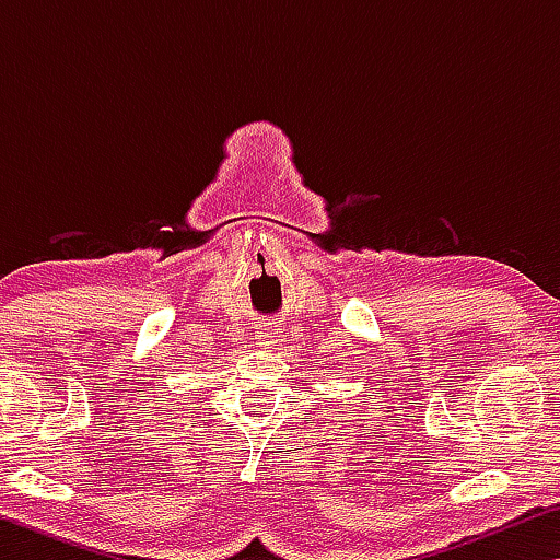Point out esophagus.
Returning <instances> with one entry per match:
<instances>
[{
    "label": "esophagus",
    "mask_w": 560,
    "mask_h": 560,
    "mask_svg": "<svg viewBox=\"0 0 560 560\" xmlns=\"http://www.w3.org/2000/svg\"><path fill=\"white\" fill-rule=\"evenodd\" d=\"M257 338H259V346H264V348H271L273 343H279V328H273L271 324L269 326H261L259 330H257Z\"/></svg>",
    "instance_id": "1"
}]
</instances>
